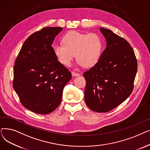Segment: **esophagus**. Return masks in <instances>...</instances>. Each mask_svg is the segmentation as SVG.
<instances>
[{"instance_id":"esophagus-1","label":"esophagus","mask_w":150,"mask_h":150,"mask_svg":"<svg viewBox=\"0 0 150 150\" xmlns=\"http://www.w3.org/2000/svg\"><path fill=\"white\" fill-rule=\"evenodd\" d=\"M72 75L73 76H77L80 75V74H78V73H76V72H72Z\"/></svg>"}]
</instances>
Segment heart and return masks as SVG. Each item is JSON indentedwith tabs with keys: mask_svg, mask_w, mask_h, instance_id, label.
Masks as SVG:
<instances>
[{
	"mask_svg": "<svg viewBox=\"0 0 150 150\" xmlns=\"http://www.w3.org/2000/svg\"><path fill=\"white\" fill-rule=\"evenodd\" d=\"M62 44L54 47V53L58 61L64 66H69L75 54L78 64L84 67H92L99 61L103 42L96 33H81L71 31L62 39Z\"/></svg>",
	"mask_w": 150,
	"mask_h": 150,
	"instance_id": "heart-1",
	"label": "heart"
}]
</instances>
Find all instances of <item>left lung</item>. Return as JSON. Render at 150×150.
<instances>
[{
	"mask_svg": "<svg viewBox=\"0 0 150 150\" xmlns=\"http://www.w3.org/2000/svg\"><path fill=\"white\" fill-rule=\"evenodd\" d=\"M106 47L97 64L86 71L84 99L97 112H107L132 93L137 70L134 52L127 41L111 30L100 28Z\"/></svg>",
	"mask_w": 150,
	"mask_h": 150,
	"instance_id": "obj_1",
	"label": "left lung"
}]
</instances>
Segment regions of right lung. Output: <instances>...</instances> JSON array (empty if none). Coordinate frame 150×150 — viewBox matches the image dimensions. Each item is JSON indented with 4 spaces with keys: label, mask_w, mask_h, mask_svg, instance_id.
Wrapping results in <instances>:
<instances>
[{
    "label": "right lung",
    "mask_w": 150,
    "mask_h": 150,
    "mask_svg": "<svg viewBox=\"0 0 150 150\" xmlns=\"http://www.w3.org/2000/svg\"><path fill=\"white\" fill-rule=\"evenodd\" d=\"M62 29L45 27L30 35L15 61L14 89L22 105L37 114H49L58 108L64 86L72 78L52 47L54 38Z\"/></svg>",
    "instance_id": "add662e5"
}]
</instances>
